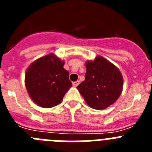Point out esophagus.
I'll use <instances>...</instances> for the list:
<instances>
[{
    "label": "esophagus",
    "mask_w": 152,
    "mask_h": 152,
    "mask_svg": "<svg viewBox=\"0 0 152 152\" xmlns=\"http://www.w3.org/2000/svg\"><path fill=\"white\" fill-rule=\"evenodd\" d=\"M79 83H80V81L79 80H77V81H75V82H73V86L74 87H77L79 84Z\"/></svg>",
    "instance_id": "esophagus-1"
}]
</instances>
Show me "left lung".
Wrapping results in <instances>:
<instances>
[{"label": "left lung", "mask_w": 152, "mask_h": 152, "mask_svg": "<svg viewBox=\"0 0 152 152\" xmlns=\"http://www.w3.org/2000/svg\"><path fill=\"white\" fill-rule=\"evenodd\" d=\"M85 80L77 90L91 108L104 110L116 101L123 91L119 70L102 56L86 62Z\"/></svg>", "instance_id": "obj_1"}]
</instances>
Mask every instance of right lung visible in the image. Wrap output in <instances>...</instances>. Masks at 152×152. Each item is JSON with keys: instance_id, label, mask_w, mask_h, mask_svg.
Returning a JSON list of instances; mask_svg holds the SVG:
<instances>
[{"instance_id": "1", "label": "right lung", "mask_w": 152, "mask_h": 152, "mask_svg": "<svg viewBox=\"0 0 152 152\" xmlns=\"http://www.w3.org/2000/svg\"><path fill=\"white\" fill-rule=\"evenodd\" d=\"M64 61L54 54L36 60L26 70L25 84L31 99L44 108L59 104L72 86Z\"/></svg>"}]
</instances>
